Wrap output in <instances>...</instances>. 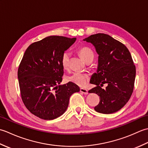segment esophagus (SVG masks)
Returning <instances> with one entry per match:
<instances>
[{"instance_id": "34e87169", "label": "esophagus", "mask_w": 148, "mask_h": 148, "mask_svg": "<svg viewBox=\"0 0 148 148\" xmlns=\"http://www.w3.org/2000/svg\"><path fill=\"white\" fill-rule=\"evenodd\" d=\"M80 92H82L84 94H85V95H87V94L88 93V90L86 89H84V88H80Z\"/></svg>"}]
</instances>
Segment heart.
I'll return each instance as SVG.
<instances>
[{
    "label": "heart",
    "mask_w": 148,
    "mask_h": 148,
    "mask_svg": "<svg viewBox=\"0 0 148 148\" xmlns=\"http://www.w3.org/2000/svg\"><path fill=\"white\" fill-rule=\"evenodd\" d=\"M79 54L81 58L85 62L92 58H93V53L92 51L87 47H83L80 48L79 50ZM69 57H70V53L69 51H65L62 55L61 64L63 68L65 69H67L69 67ZM67 80L79 86H84L88 82L89 76L85 73L75 72L67 77Z\"/></svg>",
    "instance_id": "heart-1"
}]
</instances>
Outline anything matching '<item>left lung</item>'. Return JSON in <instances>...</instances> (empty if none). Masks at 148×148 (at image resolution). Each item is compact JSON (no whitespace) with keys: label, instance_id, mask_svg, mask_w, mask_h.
Returning <instances> with one entry per match:
<instances>
[{"label":"left lung","instance_id":"obj_1","mask_svg":"<svg viewBox=\"0 0 148 148\" xmlns=\"http://www.w3.org/2000/svg\"><path fill=\"white\" fill-rule=\"evenodd\" d=\"M83 40L92 43L99 55L97 73L90 79L96 86L88 91L100 96L94 109L102 114L117 112L129 100L134 90L136 70L130 53L108 34H93ZM105 83L108 86L103 89L100 86Z\"/></svg>","mask_w":148,"mask_h":148}]
</instances>
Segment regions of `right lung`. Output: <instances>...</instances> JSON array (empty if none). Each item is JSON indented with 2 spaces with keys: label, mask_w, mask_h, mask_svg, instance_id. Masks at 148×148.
I'll return each mask as SVG.
<instances>
[{
  "label": "right lung",
  "mask_w": 148,
  "mask_h": 148,
  "mask_svg": "<svg viewBox=\"0 0 148 148\" xmlns=\"http://www.w3.org/2000/svg\"><path fill=\"white\" fill-rule=\"evenodd\" d=\"M76 38L49 36L28 47L18 71L21 99L29 111L51 120L65 112L70 97L80 91L76 84H60L64 75L61 57Z\"/></svg>",
  "instance_id": "right-lung-1"
}]
</instances>
